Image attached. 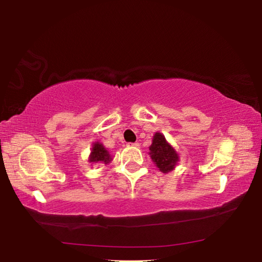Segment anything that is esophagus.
<instances>
[{"label":"esophagus","instance_id":"esophagus-1","mask_svg":"<svg viewBox=\"0 0 262 262\" xmlns=\"http://www.w3.org/2000/svg\"><path fill=\"white\" fill-rule=\"evenodd\" d=\"M128 145V147H139V143H137V142H135V143H128L127 144Z\"/></svg>","mask_w":262,"mask_h":262}]
</instances>
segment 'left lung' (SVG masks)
<instances>
[{
    "instance_id": "left-lung-1",
    "label": "left lung",
    "mask_w": 262,
    "mask_h": 262,
    "mask_svg": "<svg viewBox=\"0 0 262 262\" xmlns=\"http://www.w3.org/2000/svg\"><path fill=\"white\" fill-rule=\"evenodd\" d=\"M150 157L156 164L159 171L163 173H168L176 167L179 162L178 152L174 148L166 141L165 136L161 133H156L154 135L152 143L149 147Z\"/></svg>"
}]
</instances>
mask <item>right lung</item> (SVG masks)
Wrapping results in <instances>:
<instances>
[{"label":"right lung","mask_w":262,"mask_h":262,"mask_svg":"<svg viewBox=\"0 0 262 262\" xmlns=\"http://www.w3.org/2000/svg\"><path fill=\"white\" fill-rule=\"evenodd\" d=\"M111 161H112V156H111L110 152L106 150L104 145L99 143V142H95L94 145H92L90 157H89V162L108 164L111 163Z\"/></svg>","instance_id":"right-lung-1"}]
</instances>
